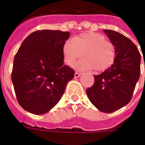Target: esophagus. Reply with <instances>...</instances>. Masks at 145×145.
Segmentation results:
<instances>
[{
	"label": "esophagus",
	"instance_id": "obj_1",
	"mask_svg": "<svg viewBox=\"0 0 145 145\" xmlns=\"http://www.w3.org/2000/svg\"><path fill=\"white\" fill-rule=\"evenodd\" d=\"M80 74H81V73H79V72H75L74 74V77H79L80 76Z\"/></svg>",
	"mask_w": 145,
	"mask_h": 145
}]
</instances>
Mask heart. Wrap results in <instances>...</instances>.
Returning a JSON list of instances; mask_svg holds the SVG:
<instances>
[{"label":"heart","mask_w":145,"mask_h":145,"mask_svg":"<svg viewBox=\"0 0 145 145\" xmlns=\"http://www.w3.org/2000/svg\"><path fill=\"white\" fill-rule=\"evenodd\" d=\"M64 61L72 67L84 56L77 64L79 70H94L104 71L114 63L117 50L112 42L106 40V37L96 32H85L77 35L71 41H67L62 46Z\"/></svg>","instance_id":"1"}]
</instances>
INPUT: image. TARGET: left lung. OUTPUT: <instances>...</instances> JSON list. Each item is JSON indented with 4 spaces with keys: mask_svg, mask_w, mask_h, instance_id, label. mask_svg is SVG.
Wrapping results in <instances>:
<instances>
[{
    "mask_svg": "<svg viewBox=\"0 0 145 145\" xmlns=\"http://www.w3.org/2000/svg\"><path fill=\"white\" fill-rule=\"evenodd\" d=\"M104 32L116 46L117 56L110 68L94 75V84L86 89V94L100 111L112 113L132 99L141 73V54L126 36L108 29Z\"/></svg>",
    "mask_w": 145,
    "mask_h": 145,
    "instance_id": "1",
    "label": "left lung"
}]
</instances>
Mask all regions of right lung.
<instances>
[{
    "instance_id": "1",
    "label": "right lung",
    "mask_w": 145,
    "mask_h": 145,
    "mask_svg": "<svg viewBox=\"0 0 145 145\" xmlns=\"http://www.w3.org/2000/svg\"><path fill=\"white\" fill-rule=\"evenodd\" d=\"M68 31L38 30L24 40L13 60L12 82L19 105L44 114L61 99L74 71L64 65L62 46Z\"/></svg>"
}]
</instances>
